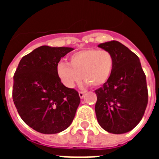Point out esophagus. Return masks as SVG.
<instances>
[{
  "mask_svg": "<svg viewBox=\"0 0 159 159\" xmlns=\"http://www.w3.org/2000/svg\"><path fill=\"white\" fill-rule=\"evenodd\" d=\"M85 93H86V92H84V91H80V92H79V95H80V97L81 99L84 96Z\"/></svg>",
  "mask_w": 159,
  "mask_h": 159,
  "instance_id": "34e87169",
  "label": "esophagus"
}]
</instances>
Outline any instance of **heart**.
Masks as SVG:
<instances>
[{"instance_id":"1","label":"heart","mask_w":159,"mask_h":159,"mask_svg":"<svg viewBox=\"0 0 159 159\" xmlns=\"http://www.w3.org/2000/svg\"><path fill=\"white\" fill-rule=\"evenodd\" d=\"M114 65V57L109 51L88 48L71 55L69 64L59 62L57 72L67 88H73L82 78L90 85L99 87L110 79Z\"/></svg>"}]
</instances>
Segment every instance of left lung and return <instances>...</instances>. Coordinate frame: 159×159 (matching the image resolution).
Listing matches in <instances>:
<instances>
[{
  "label": "left lung",
  "instance_id": "obj_1",
  "mask_svg": "<svg viewBox=\"0 0 159 159\" xmlns=\"http://www.w3.org/2000/svg\"><path fill=\"white\" fill-rule=\"evenodd\" d=\"M114 57L110 79L95 90L98 123L109 133L123 134L139 124L148 102L146 75L137 55L116 40L99 43Z\"/></svg>",
  "mask_w": 159,
  "mask_h": 159
}]
</instances>
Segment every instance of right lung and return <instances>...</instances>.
<instances>
[{
  "label": "right lung",
  "mask_w": 159,
  "mask_h": 159,
  "mask_svg": "<svg viewBox=\"0 0 159 159\" xmlns=\"http://www.w3.org/2000/svg\"><path fill=\"white\" fill-rule=\"evenodd\" d=\"M43 45L22 57L13 76L12 99L28 126L42 134H57L72 123L80 98L61 83L57 66L72 51Z\"/></svg>",
  "instance_id": "right-lung-1"
}]
</instances>
